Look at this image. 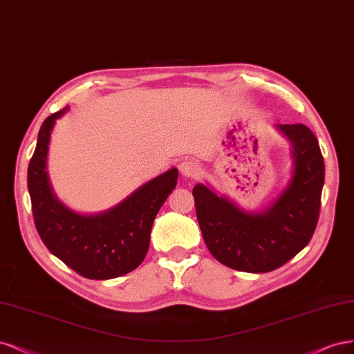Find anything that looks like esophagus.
I'll return each mask as SVG.
<instances>
[{
  "label": "esophagus",
  "instance_id": "34e87169",
  "mask_svg": "<svg viewBox=\"0 0 354 354\" xmlns=\"http://www.w3.org/2000/svg\"><path fill=\"white\" fill-rule=\"evenodd\" d=\"M180 174L187 178H197L200 175V167L196 162L192 160H184L179 165Z\"/></svg>",
  "mask_w": 354,
  "mask_h": 354
}]
</instances>
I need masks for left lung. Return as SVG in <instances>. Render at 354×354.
Here are the masks:
<instances>
[{"label":"left lung","mask_w":354,"mask_h":354,"mask_svg":"<svg viewBox=\"0 0 354 354\" xmlns=\"http://www.w3.org/2000/svg\"><path fill=\"white\" fill-rule=\"evenodd\" d=\"M278 129L292 145L294 172L263 212H244L203 184L192 189L204 243L216 260L235 270L281 268L309 244L319 219L325 165L316 136L301 123L278 124Z\"/></svg>","instance_id":"left-lung-1"}]
</instances>
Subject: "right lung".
<instances>
[{
    "label": "right lung",
    "mask_w": 354,
    "mask_h": 354,
    "mask_svg": "<svg viewBox=\"0 0 354 354\" xmlns=\"http://www.w3.org/2000/svg\"><path fill=\"white\" fill-rule=\"evenodd\" d=\"M66 107L44 120L28 167V189L37 231L50 252L88 279H111L141 265L156 214L176 187L178 169L145 182L113 209L81 214L57 200L47 175V154L55 120Z\"/></svg>",
    "instance_id": "right-lung-1"
}]
</instances>
